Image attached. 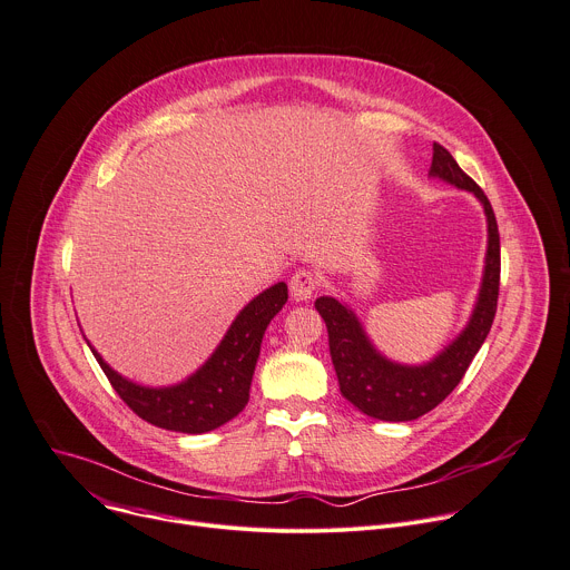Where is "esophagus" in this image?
Masks as SVG:
<instances>
[{
  "label": "esophagus",
  "instance_id": "esophagus-1",
  "mask_svg": "<svg viewBox=\"0 0 570 570\" xmlns=\"http://www.w3.org/2000/svg\"><path fill=\"white\" fill-rule=\"evenodd\" d=\"M320 287V276L314 274L312 269H298L292 278H289V292L296 301H309L314 289Z\"/></svg>",
  "mask_w": 570,
  "mask_h": 570
}]
</instances>
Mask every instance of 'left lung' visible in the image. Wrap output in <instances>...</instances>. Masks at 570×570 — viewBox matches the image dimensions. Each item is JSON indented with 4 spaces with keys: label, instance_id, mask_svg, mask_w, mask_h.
Returning <instances> with one entry per match:
<instances>
[{
    "label": "left lung",
    "instance_id": "obj_1",
    "mask_svg": "<svg viewBox=\"0 0 570 570\" xmlns=\"http://www.w3.org/2000/svg\"><path fill=\"white\" fill-rule=\"evenodd\" d=\"M430 174L473 193L484 206L489 224L487 265L480 296L462 335L423 366H403L385 360L364 335L355 314L331 296L314 301L328 328V346L340 381V392L366 416L381 421H412L434 410L464 377L475 353L484 344L498 305L500 289V235L493 208L482 187L462 171L449 149L432 145Z\"/></svg>",
    "mask_w": 570,
    "mask_h": 570
}]
</instances>
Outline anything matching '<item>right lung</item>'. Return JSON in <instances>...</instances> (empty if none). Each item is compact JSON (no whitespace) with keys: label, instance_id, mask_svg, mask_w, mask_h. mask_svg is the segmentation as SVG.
<instances>
[{"label":"right lung","instance_id":"obj_1","mask_svg":"<svg viewBox=\"0 0 570 570\" xmlns=\"http://www.w3.org/2000/svg\"><path fill=\"white\" fill-rule=\"evenodd\" d=\"M287 301V285L278 283L253 298L233 322L213 357L185 383L149 390L115 373L97 351L95 357L108 383L140 419L151 425L202 434L235 419L248 403L250 377L256 371L263 335Z\"/></svg>","mask_w":570,"mask_h":570}]
</instances>
